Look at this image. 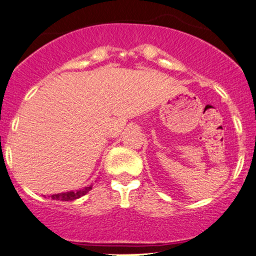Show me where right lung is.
Segmentation results:
<instances>
[{
  "label": "right lung",
  "mask_w": 256,
  "mask_h": 256,
  "mask_svg": "<svg viewBox=\"0 0 256 256\" xmlns=\"http://www.w3.org/2000/svg\"><path fill=\"white\" fill-rule=\"evenodd\" d=\"M92 187H86L81 190H76V192H67V193H60V194H55L52 195V198L54 200H61V201H74L76 198L84 196L90 190Z\"/></svg>",
  "instance_id": "add662e5"
}]
</instances>
